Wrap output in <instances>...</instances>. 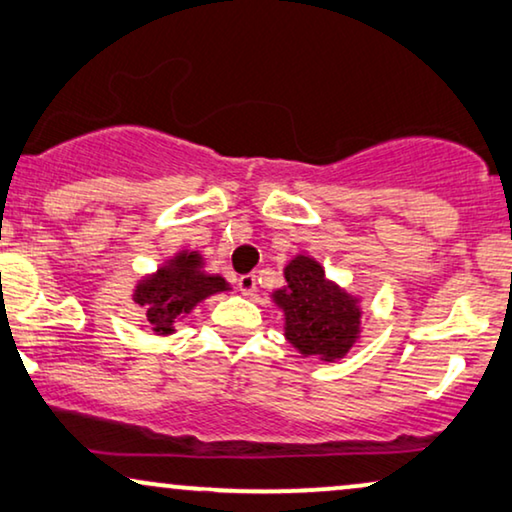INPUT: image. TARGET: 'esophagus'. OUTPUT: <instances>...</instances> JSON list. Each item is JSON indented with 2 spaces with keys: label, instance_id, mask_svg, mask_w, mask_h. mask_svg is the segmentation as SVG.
Returning <instances> with one entry per match:
<instances>
[{
  "label": "esophagus",
  "instance_id": "obj_1",
  "mask_svg": "<svg viewBox=\"0 0 512 512\" xmlns=\"http://www.w3.org/2000/svg\"><path fill=\"white\" fill-rule=\"evenodd\" d=\"M236 285H239L241 294H246V297H250V294L257 290V280H255L253 273H246V276H241L239 280H236Z\"/></svg>",
  "mask_w": 512,
  "mask_h": 512
}]
</instances>
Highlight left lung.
<instances>
[{"label":"left lung","instance_id":"1","mask_svg":"<svg viewBox=\"0 0 512 512\" xmlns=\"http://www.w3.org/2000/svg\"><path fill=\"white\" fill-rule=\"evenodd\" d=\"M285 287L271 294L285 315V338L304 357L336 362L348 355L362 331V308L311 255H297L285 266Z\"/></svg>","mask_w":512,"mask_h":512}]
</instances>
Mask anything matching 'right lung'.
<instances>
[{
	"label": "right lung",
	"mask_w": 512,
	"mask_h": 512,
	"mask_svg": "<svg viewBox=\"0 0 512 512\" xmlns=\"http://www.w3.org/2000/svg\"><path fill=\"white\" fill-rule=\"evenodd\" d=\"M229 283L218 273L204 271V257L197 250H181L160 269L136 283L134 304L143 308L148 327L155 334H174V325L206 297L227 292Z\"/></svg>",
	"instance_id": "add662e5"
}]
</instances>
